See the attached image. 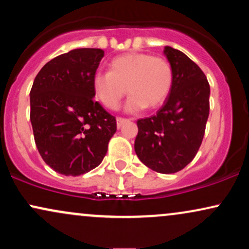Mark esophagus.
<instances>
[{
  "label": "esophagus",
  "mask_w": 249,
  "mask_h": 249,
  "mask_svg": "<svg viewBox=\"0 0 249 249\" xmlns=\"http://www.w3.org/2000/svg\"><path fill=\"white\" fill-rule=\"evenodd\" d=\"M126 122H127V119L121 118V117H118V118H117V127L121 128V127L123 126V125H124Z\"/></svg>",
  "instance_id": "34e87169"
}]
</instances>
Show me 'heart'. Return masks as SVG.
Listing matches in <instances>:
<instances>
[{"label":"heart","mask_w":249,"mask_h":249,"mask_svg":"<svg viewBox=\"0 0 249 249\" xmlns=\"http://www.w3.org/2000/svg\"><path fill=\"white\" fill-rule=\"evenodd\" d=\"M173 84L172 67L162 57L128 53L108 63V72L98 71L92 77L96 98L107 108H118L123 97L130 92L125 110L138 112L164 104ZM127 88H125L124 87Z\"/></svg>","instance_id":"1"}]
</instances>
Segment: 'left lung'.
I'll return each instance as SVG.
<instances>
[{"instance_id":"1","label":"left lung","mask_w":249,"mask_h":249,"mask_svg":"<svg viewBox=\"0 0 249 249\" xmlns=\"http://www.w3.org/2000/svg\"><path fill=\"white\" fill-rule=\"evenodd\" d=\"M173 71L167 99L154 116L139 119L134 151L144 165L158 173H176L198 152L210 115V84L192 59L165 47Z\"/></svg>"}]
</instances>
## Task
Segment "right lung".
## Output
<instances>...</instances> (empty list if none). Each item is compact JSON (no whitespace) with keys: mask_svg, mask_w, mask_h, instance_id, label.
Returning <instances> with one entry per match:
<instances>
[{"mask_svg":"<svg viewBox=\"0 0 249 249\" xmlns=\"http://www.w3.org/2000/svg\"><path fill=\"white\" fill-rule=\"evenodd\" d=\"M104 51L81 48L48 62L30 91L37 150L56 172L82 176L101 164L117 130L116 118L93 101L92 77Z\"/></svg>","mask_w":249,"mask_h":249,"instance_id":"add662e5","label":"right lung"}]
</instances>
